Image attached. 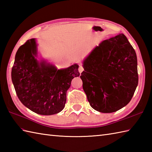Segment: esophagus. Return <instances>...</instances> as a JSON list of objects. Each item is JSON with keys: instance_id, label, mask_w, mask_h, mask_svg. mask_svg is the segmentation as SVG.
I'll return each mask as SVG.
<instances>
[{"instance_id": "1", "label": "esophagus", "mask_w": 152, "mask_h": 152, "mask_svg": "<svg viewBox=\"0 0 152 152\" xmlns=\"http://www.w3.org/2000/svg\"><path fill=\"white\" fill-rule=\"evenodd\" d=\"M78 71H79V72L81 74L83 71V67L81 65V64H80V65L79 66V67H78Z\"/></svg>"}]
</instances>
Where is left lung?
<instances>
[{"label": "left lung", "instance_id": "8db88e82", "mask_svg": "<svg viewBox=\"0 0 152 152\" xmlns=\"http://www.w3.org/2000/svg\"><path fill=\"white\" fill-rule=\"evenodd\" d=\"M83 64L80 78L93 109L112 113L131 101L138 82L137 57L124 34L102 41Z\"/></svg>", "mask_w": 152, "mask_h": 152}]
</instances>
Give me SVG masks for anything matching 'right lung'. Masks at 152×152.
<instances>
[{"label": "right lung", "mask_w": 152, "mask_h": 152, "mask_svg": "<svg viewBox=\"0 0 152 152\" xmlns=\"http://www.w3.org/2000/svg\"><path fill=\"white\" fill-rule=\"evenodd\" d=\"M34 38L18 49L12 69V80L19 101L38 114L50 115L62 111L66 92L74 77L80 76L78 65L57 70L45 61H37Z\"/></svg>", "instance_id": "1"}]
</instances>
